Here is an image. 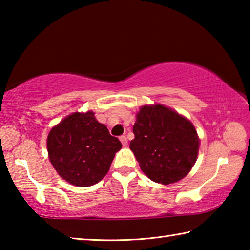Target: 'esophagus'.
Segmentation results:
<instances>
[{"instance_id":"1","label":"esophagus","mask_w":250,"mask_h":250,"mask_svg":"<svg viewBox=\"0 0 250 250\" xmlns=\"http://www.w3.org/2000/svg\"><path fill=\"white\" fill-rule=\"evenodd\" d=\"M119 139H120V141H121L122 146H125L126 145H128V139H126V137H125V135H121Z\"/></svg>"}]
</instances>
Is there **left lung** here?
Here are the masks:
<instances>
[{"label":"left lung","mask_w":250,"mask_h":250,"mask_svg":"<svg viewBox=\"0 0 250 250\" xmlns=\"http://www.w3.org/2000/svg\"><path fill=\"white\" fill-rule=\"evenodd\" d=\"M130 149L142 172L164 185L188 174L197 160L200 139L192 122L163 104L143 105L133 125Z\"/></svg>","instance_id":"1"}]
</instances>
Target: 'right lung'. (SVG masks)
Listing matches in <instances>:
<instances>
[{
  "label": "right lung",
  "mask_w": 250,
  "mask_h": 250,
  "mask_svg": "<svg viewBox=\"0 0 250 250\" xmlns=\"http://www.w3.org/2000/svg\"><path fill=\"white\" fill-rule=\"evenodd\" d=\"M121 146L92 111L71 113L53 126L47 137L54 168L65 181L80 188L103 180Z\"/></svg>",
  "instance_id": "1"
}]
</instances>
